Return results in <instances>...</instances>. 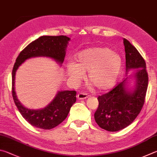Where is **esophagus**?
Returning <instances> with one entry per match:
<instances>
[{"label": "esophagus", "instance_id": "34e87169", "mask_svg": "<svg viewBox=\"0 0 157 157\" xmlns=\"http://www.w3.org/2000/svg\"><path fill=\"white\" fill-rule=\"evenodd\" d=\"M89 97V96L87 95L86 93H83V92H81V93H79V94H77V98H78V99H81V100H83V99H86Z\"/></svg>", "mask_w": 157, "mask_h": 157}]
</instances>
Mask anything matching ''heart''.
<instances>
[{"mask_svg":"<svg viewBox=\"0 0 157 157\" xmlns=\"http://www.w3.org/2000/svg\"><path fill=\"white\" fill-rule=\"evenodd\" d=\"M75 63L71 62L66 67L71 83L77 86L87 74V83L98 91L112 88L119 79L123 61L119 54L108 48H90L79 52Z\"/></svg>","mask_w":157,"mask_h":157,"instance_id":"b5f03b06","label":"heart"}]
</instances>
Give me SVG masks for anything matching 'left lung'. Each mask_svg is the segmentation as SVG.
<instances>
[{
  "mask_svg": "<svg viewBox=\"0 0 157 157\" xmlns=\"http://www.w3.org/2000/svg\"><path fill=\"white\" fill-rule=\"evenodd\" d=\"M127 77L107 94L98 97V106L94 119L100 128L109 132H117L128 127L141 112L145 102L148 76L146 64L138 50L123 38ZM131 69H135L128 75ZM132 78L134 86H128Z\"/></svg>",
  "mask_w": 157,
  "mask_h": 157,
  "instance_id": "obj_1",
  "label": "left lung"
}]
</instances>
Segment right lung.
<instances>
[{"label": "right lung", "mask_w": 157, "mask_h": 157, "mask_svg": "<svg viewBox=\"0 0 157 157\" xmlns=\"http://www.w3.org/2000/svg\"><path fill=\"white\" fill-rule=\"evenodd\" d=\"M66 36H43L29 43L16 60L12 70V97L21 114L34 127L50 130L59 125L67 117L71 107L76 102V91H59L45 108L32 109L25 107L18 99L15 91V76L18 67L26 60L35 57H47L54 60L59 65L64 61L69 41Z\"/></svg>", "instance_id": "1"}]
</instances>
